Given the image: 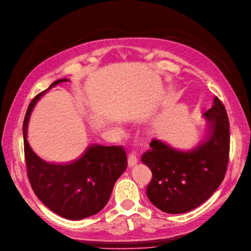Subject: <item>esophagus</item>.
Returning <instances> with one entry per match:
<instances>
[{"instance_id": "34e87169", "label": "esophagus", "mask_w": 251, "mask_h": 251, "mask_svg": "<svg viewBox=\"0 0 251 251\" xmlns=\"http://www.w3.org/2000/svg\"><path fill=\"white\" fill-rule=\"evenodd\" d=\"M138 161V158L136 154L133 152V153H130L128 156V165L129 166H134Z\"/></svg>"}]
</instances>
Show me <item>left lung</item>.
<instances>
[{"instance_id":"obj_1","label":"left lung","mask_w":251,"mask_h":251,"mask_svg":"<svg viewBox=\"0 0 251 251\" xmlns=\"http://www.w3.org/2000/svg\"><path fill=\"white\" fill-rule=\"evenodd\" d=\"M208 127L205 137L190 150H180L157 138L142 162L152 172L147 197L155 207L181 214L205 202L224 181L228 162L229 124L226 110L214 97L203 114Z\"/></svg>"}]
</instances>
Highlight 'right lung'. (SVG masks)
<instances>
[{"label": "right lung", "mask_w": 251, "mask_h": 251, "mask_svg": "<svg viewBox=\"0 0 251 251\" xmlns=\"http://www.w3.org/2000/svg\"><path fill=\"white\" fill-rule=\"evenodd\" d=\"M68 80H55L32 100L23 133L27 177L37 198L61 217L79 220L105 207L116 181L127 168V155L123 147L91 145L77 160L61 164L45 161L32 150L26 140L27 125L37 101L51 88Z\"/></svg>", "instance_id": "right-lung-1"}]
</instances>
